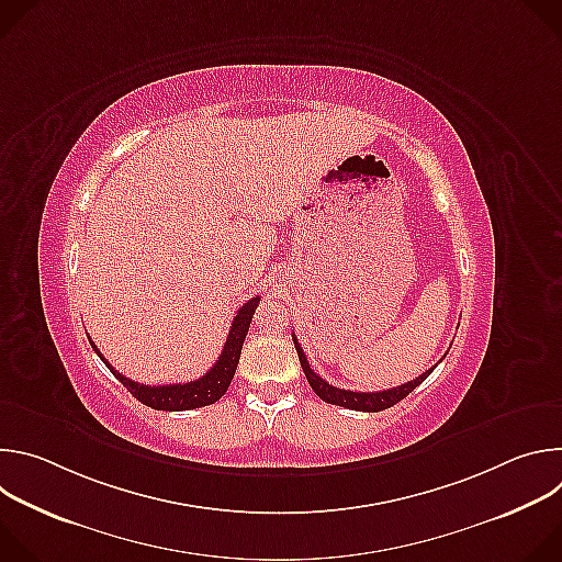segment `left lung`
Segmentation results:
<instances>
[{
    "label": "left lung",
    "mask_w": 562,
    "mask_h": 562,
    "mask_svg": "<svg viewBox=\"0 0 562 562\" xmlns=\"http://www.w3.org/2000/svg\"><path fill=\"white\" fill-rule=\"evenodd\" d=\"M293 345H295V351H297V358H300V364H302V371L311 384V389L315 391V395H319L325 400V403L329 405H338V407H347V409H356V412H382V409H389L393 407L395 403H400V400L407 397L418 384H423L427 380V375L436 369V364L425 371L420 378L412 380V382H405L400 386H393V389H386V391H369V393H360V391H349V389H338L334 384H329L327 380L319 378L311 367H308V360L302 351V347L297 345L295 336H293Z\"/></svg>",
    "instance_id": "8db88e82"
}]
</instances>
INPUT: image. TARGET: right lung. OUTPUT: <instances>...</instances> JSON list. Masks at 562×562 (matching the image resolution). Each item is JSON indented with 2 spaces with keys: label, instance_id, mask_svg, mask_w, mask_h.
<instances>
[{
  "label": "right lung",
  "instance_id": "right-lung-1",
  "mask_svg": "<svg viewBox=\"0 0 562 562\" xmlns=\"http://www.w3.org/2000/svg\"><path fill=\"white\" fill-rule=\"evenodd\" d=\"M258 302H260V295L251 297L249 302H245L243 306H239L237 315L233 317V325L228 329V338H226V345H224L220 358L215 360V364L202 378L191 380V382L157 384V386L153 384L150 386V384H142V382L128 380L126 375L115 371L113 364L106 362V358L98 351L95 342H91V347L102 358V362L111 369V373L139 400L142 405H146L150 409H157V412L200 409V407L217 403V400L226 393V389H228V384H231V380L235 375V369H237V362H239V353H243V345H245V338L249 334V327H251L254 313L258 308Z\"/></svg>",
  "mask_w": 562,
  "mask_h": 562
}]
</instances>
